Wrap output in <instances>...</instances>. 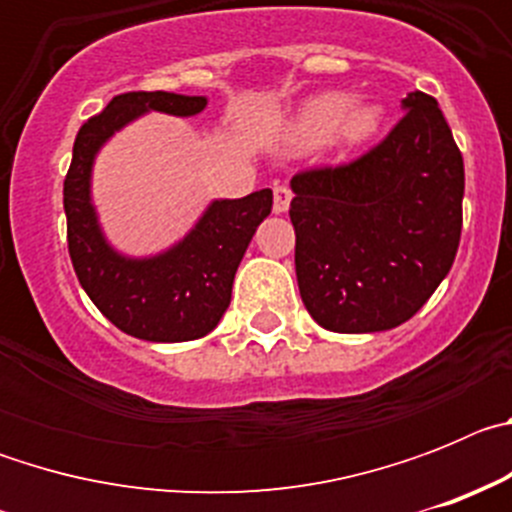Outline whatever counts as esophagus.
Returning <instances> with one entry per match:
<instances>
[{"label":"esophagus","mask_w":512,"mask_h":512,"mask_svg":"<svg viewBox=\"0 0 512 512\" xmlns=\"http://www.w3.org/2000/svg\"><path fill=\"white\" fill-rule=\"evenodd\" d=\"M289 202H292V192H289L287 187H274V207L271 210L277 212V215H282V212L289 210Z\"/></svg>","instance_id":"esophagus-1"}]
</instances>
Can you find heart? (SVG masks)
Instances as JSON below:
<instances>
[{
  "label": "heart",
  "mask_w": 512,
  "mask_h": 512,
  "mask_svg": "<svg viewBox=\"0 0 512 512\" xmlns=\"http://www.w3.org/2000/svg\"><path fill=\"white\" fill-rule=\"evenodd\" d=\"M382 122V104L354 102L346 92H320L307 97L284 120L277 133V146L284 153H302L330 140L341 151H351L377 135Z\"/></svg>",
  "instance_id": "obj_1"
}]
</instances>
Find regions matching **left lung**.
Instances as JSON below:
<instances>
[{
	"label": "left lung",
	"mask_w": 512,
	"mask_h": 512,
	"mask_svg": "<svg viewBox=\"0 0 512 512\" xmlns=\"http://www.w3.org/2000/svg\"><path fill=\"white\" fill-rule=\"evenodd\" d=\"M402 112L359 161L305 171L289 184L300 297L325 330L397 328L454 264L464 161L436 99L410 92Z\"/></svg>",
	"instance_id": "left-lung-1"
}]
</instances>
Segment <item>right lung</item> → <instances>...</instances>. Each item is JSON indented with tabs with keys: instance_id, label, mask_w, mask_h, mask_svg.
I'll return each mask as SVG.
<instances>
[{
	"instance_id": "1",
	"label": "right lung",
	"mask_w": 512,
	"mask_h": 512,
	"mask_svg": "<svg viewBox=\"0 0 512 512\" xmlns=\"http://www.w3.org/2000/svg\"><path fill=\"white\" fill-rule=\"evenodd\" d=\"M207 97L174 92H128L84 122L63 182L69 253L76 277L112 325L153 343L207 336L230 305L233 279L253 233L271 212V189L212 200L182 241L151 256L117 251L99 223L92 200L94 161L104 143L148 112L194 117Z\"/></svg>"
}]
</instances>
